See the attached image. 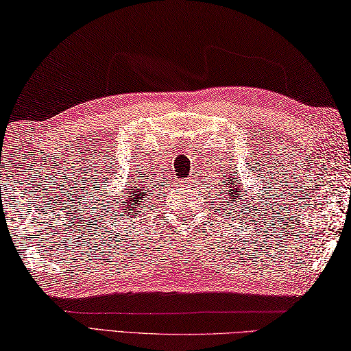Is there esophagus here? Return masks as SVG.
Listing matches in <instances>:
<instances>
[{"label": "esophagus", "mask_w": 351, "mask_h": 351, "mask_svg": "<svg viewBox=\"0 0 351 351\" xmlns=\"http://www.w3.org/2000/svg\"><path fill=\"white\" fill-rule=\"evenodd\" d=\"M184 184H192V180H187V181H184Z\"/></svg>", "instance_id": "1"}]
</instances>
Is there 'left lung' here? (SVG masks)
<instances>
[{"label":"left lung","mask_w":351,"mask_h":351,"mask_svg":"<svg viewBox=\"0 0 351 351\" xmlns=\"http://www.w3.org/2000/svg\"><path fill=\"white\" fill-rule=\"evenodd\" d=\"M219 184H221L219 196L222 197V202H226V204H222V206H226V212H227V207H228V210H230V212H233L234 208L232 207V204H234V206H238V204H245V201H247V207L239 206V208H247L245 212H244L245 215H248V212L261 213L259 212V206H261V201H263V197H259L258 201H254V197H256L254 195H259V193H254L253 196L245 195L244 182H242V180L238 176V171L237 170L227 171L226 178L222 181H219ZM248 190H250V189H248ZM252 192H253V190H252ZM248 197H251L252 202L250 201L251 199L250 200L247 199ZM253 202H255L254 204H252ZM264 208H265V212H267V206H264ZM248 222H250V221H248Z\"/></svg>","instance_id":"left-lung-1"}]
</instances>
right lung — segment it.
<instances>
[{
	"instance_id": "1",
	"label": "right lung",
	"mask_w": 351,
	"mask_h": 351,
	"mask_svg": "<svg viewBox=\"0 0 351 351\" xmlns=\"http://www.w3.org/2000/svg\"><path fill=\"white\" fill-rule=\"evenodd\" d=\"M150 186L149 184L147 186H143V184H127L124 187V193L113 196L114 202H110V207H112L110 213L114 216V219L135 218V216H138V212H141V210H144L147 206L150 207V193H149ZM109 199H110V195H109Z\"/></svg>"
}]
</instances>
